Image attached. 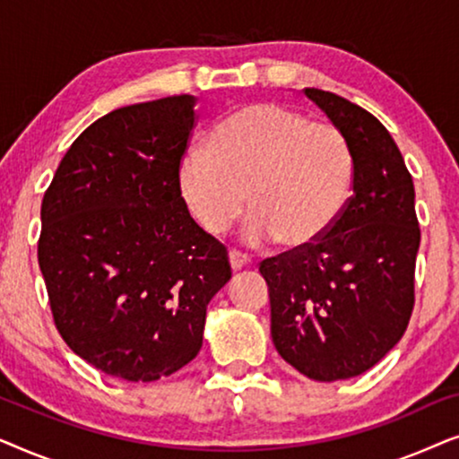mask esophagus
Wrapping results in <instances>:
<instances>
[{
  "mask_svg": "<svg viewBox=\"0 0 459 459\" xmlns=\"http://www.w3.org/2000/svg\"><path fill=\"white\" fill-rule=\"evenodd\" d=\"M230 263H231V269L238 272V269L250 265V259H248V255L240 253V250H230Z\"/></svg>",
  "mask_w": 459,
  "mask_h": 459,
  "instance_id": "esophagus-1",
  "label": "esophagus"
}]
</instances>
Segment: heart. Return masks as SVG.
<instances>
[{
  "mask_svg": "<svg viewBox=\"0 0 459 459\" xmlns=\"http://www.w3.org/2000/svg\"><path fill=\"white\" fill-rule=\"evenodd\" d=\"M355 156L330 123L273 102L248 104L212 129L206 152L187 154L179 190L200 228L225 234L244 209L248 242L307 247L349 203Z\"/></svg>",
  "mask_w": 459,
  "mask_h": 459,
  "instance_id": "obj_1",
  "label": "heart"
}]
</instances>
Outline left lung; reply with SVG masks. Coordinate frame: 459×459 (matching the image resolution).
Listing matches in <instances>:
<instances>
[{"label": "left lung", "instance_id": "left-lung-1", "mask_svg": "<svg viewBox=\"0 0 459 459\" xmlns=\"http://www.w3.org/2000/svg\"><path fill=\"white\" fill-rule=\"evenodd\" d=\"M305 96L347 135L353 196L317 242L261 261L272 338L307 378L347 380L374 368L405 334L420 248L416 192L397 143L374 115L332 91Z\"/></svg>", "mask_w": 459, "mask_h": 459}]
</instances>
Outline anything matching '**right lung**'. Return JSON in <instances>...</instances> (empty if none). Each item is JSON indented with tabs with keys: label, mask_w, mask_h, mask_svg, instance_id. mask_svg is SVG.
<instances>
[{
	"label": "right lung",
	"mask_w": 459,
	"mask_h": 459,
	"mask_svg": "<svg viewBox=\"0 0 459 459\" xmlns=\"http://www.w3.org/2000/svg\"><path fill=\"white\" fill-rule=\"evenodd\" d=\"M196 98L169 96L91 123L41 203L37 259L60 336L129 382H152L203 347L206 305L231 278L228 248L190 217L179 167Z\"/></svg>",
	"instance_id": "1"
}]
</instances>
